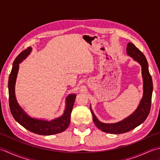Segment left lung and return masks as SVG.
I'll list each match as a JSON object with an SVG mask.
<instances>
[{
	"instance_id": "8db88e82",
	"label": "left lung",
	"mask_w": 160,
	"mask_h": 160,
	"mask_svg": "<svg viewBox=\"0 0 160 160\" xmlns=\"http://www.w3.org/2000/svg\"><path fill=\"white\" fill-rule=\"evenodd\" d=\"M127 53L135 61L140 64L142 76L143 80V96L140 102L135 111L127 118L115 123H104L100 122L91 108L90 110L93 116V120L96 127L102 131L111 134H122L130 131L138 127L145 121L151 110V98L152 93V81L149 73L148 65L146 57L132 42H128L127 47Z\"/></svg>"
}]
</instances>
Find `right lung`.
I'll return each mask as SVG.
<instances>
[{
  "label": "right lung",
  "mask_w": 160,
  "mask_h": 160,
  "mask_svg": "<svg viewBox=\"0 0 160 160\" xmlns=\"http://www.w3.org/2000/svg\"><path fill=\"white\" fill-rule=\"evenodd\" d=\"M31 47L23 51L16 57L13 61L12 69L9 77V102L11 113L15 120L33 133L42 135H51L63 132L69 127L71 120V113L76 100V94L71 93L68 95L65 99V108L61 116L52 120L37 119L30 116L25 110L20 106L16 100L15 94V85L17 75L19 70V64L23 60L26 59L31 53Z\"/></svg>",
  "instance_id": "right-lung-1"
}]
</instances>
